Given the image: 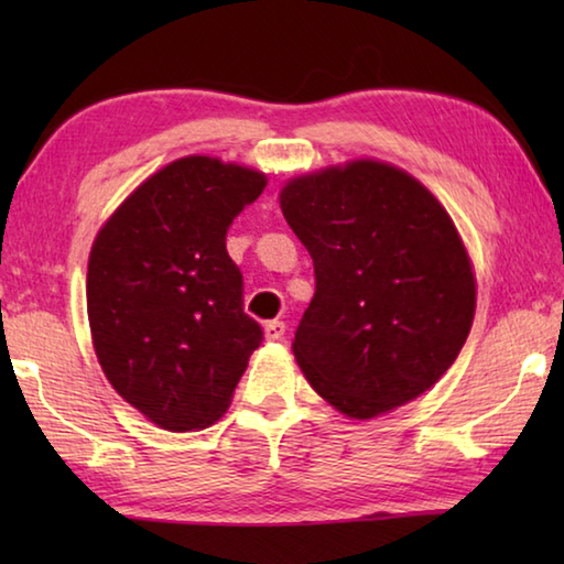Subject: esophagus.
<instances>
[{
	"instance_id": "obj_1",
	"label": "esophagus",
	"mask_w": 564,
	"mask_h": 564,
	"mask_svg": "<svg viewBox=\"0 0 564 564\" xmlns=\"http://www.w3.org/2000/svg\"><path fill=\"white\" fill-rule=\"evenodd\" d=\"M283 336H285V323L283 321H269L263 326V338L265 340L275 343V340H281Z\"/></svg>"
}]
</instances>
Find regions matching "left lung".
<instances>
[{"label": "left lung", "mask_w": 564, "mask_h": 564, "mask_svg": "<svg viewBox=\"0 0 564 564\" xmlns=\"http://www.w3.org/2000/svg\"><path fill=\"white\" fill-rule=\"evenodd\" d=\"M279 202L316 273L293 338L311 388L352 420L431 390L463 350L477 301L470 253L445 206L378 159L293 176Z\"/></svg>", "instance_id": "obj_1"}]
</instances>
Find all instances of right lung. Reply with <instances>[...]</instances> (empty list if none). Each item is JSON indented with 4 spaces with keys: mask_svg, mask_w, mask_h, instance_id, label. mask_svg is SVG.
Returning a JSON list of instances; mask_svg holds the SVG:
<instances>
[{
    "mask_svg": "<svg viewBox=\"0 0 564 564\" xmlns=\"http://www.w3.org/2000/svg\"><path fill=\"white\" fill-rule=\"evenodd\" d=\"M265 184L263 171L234 161L176 159L141 181L94 238V352L111 388L156 427L214 425L261 346L226 231Z\"/></svg>",
    "mask_w": 564,
    "mask_h": 564,
    "instance_id": "obj_1",
    "label": "right lung"
}]
</instances>
